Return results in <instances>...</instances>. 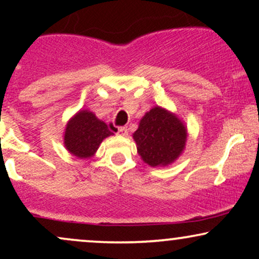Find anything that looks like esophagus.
<instances>
[{
	"instance_id": "1",
	"label": "esophagus",
	"mask_w": 259,
	"mask_h": 259,
	"mask_svg": "<svg viewBox=\"0 0 259 259\" xmlns=\"http://www.w3.org/2000/svg\"><path fill=\"white\" fill-rule=\"evenodd\" d=\"M127 127L126 126H121V127H119V129H118V135H120V136H127Z\"/></svg>"
}]
</instances>
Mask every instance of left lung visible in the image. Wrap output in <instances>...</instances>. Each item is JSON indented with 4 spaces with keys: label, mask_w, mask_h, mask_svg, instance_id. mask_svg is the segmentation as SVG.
Masks as SVG:
<instances>
[{
    "label": "left lung",
    "mask_w": 259,
    "mask_h": 259,
    "mask_svg": "<svg viewBox=\"0 0 259 259\" xmlns=\"http://www.w3.org/2000/svg\"><path fill=\"white\" fill-rule=\"evenodd\" d=\"M139 156L151 167H165L181 156L186 146L187 129L173 112L154 106L145 113L133 134Z\"/></svg>",
    "instance_id": "obj_1"
}]
</instances>
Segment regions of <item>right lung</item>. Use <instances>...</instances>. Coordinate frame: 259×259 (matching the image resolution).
Returning <instances> with one entry per match:
<instances>
[{"mask_svg":"<svg viewBox=\"0 0 259 259\" xmlns=\"http://www.w3.org/2000/svg\"><path fill=\"white\" fill-rule=\"evenodd\" d=\"M63 135V144L68 152L80 159H86L91 158L101 142L113 133L94 112L80 109L68 120Z\"/></svg>","mask_w":259,"mask_h":259,"instance_id":"1","label":"right lung"}]
</instances>
